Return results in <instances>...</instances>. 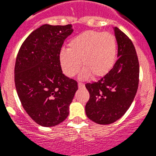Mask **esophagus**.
I'll return each mask as SVG.
<instances>
[{
	"label": "esophagus",
	"instance_id": "obj_1",
	"mask_svg": "<svg viewBox=\"0 0 156 156\" xmlns=\"http://www.w3.org/2000/svg\"><path fill=\"white\" fill-rule=\"evenodd\" d=\"M78 87H79L80 88H83L84 87V84L82 83H78Z\"/></svg>",
	"mask_w": 156,
	"mask_h": 156
}]
</instances>
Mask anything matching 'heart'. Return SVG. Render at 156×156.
<instances>
[{
	"label": "heart",
	"instance_id": "1",
	"mask_svg": "<svg viewBox=\"0 0 156 156\" xmlns=\"http://www.w3.org/2000/svg\"><path fill=\"white\" fill-rule=\"evenodd\" d=\"M117 43L113 34L108 32L87 30L72 38L68 49H62L59 59L63 72L74 76L81 66L83 69L80 77L84 80L107 74L115 64Z\"/></svg>",
	"mask_w": 156,
	"mask_h": 156
}]
</instances>
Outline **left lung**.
I'll use <instances>...</instances> for the list:
<instances>
[{
    "label": "left lung",
    "mask_w": 156,
    "mask_h": 156,
    "mask_svg": "<svg viewBox=\"0 0 156 156\" xmlns=\"http://www.w3.org/2000/svg\"><path fill=\"white\" fill-rule=\"evenodd\" d=\"M113 30L118 44V60L99 80L85 84L90 93L85 106L87 116L102 125L112 123L126 113L139 83V62L133 43L119 28Z\"/></svg>",
    "instance_id": "obj_1"
}]
</instances>
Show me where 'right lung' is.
I'll return each mask as SVG.
<instances>
[{"label": "right lung", "instance_id": "right-lung-1", "mask_svg": "<svg viewBox=\"0 0 156 156\" xmlns=\"http://www.w3.org/2000/svg\"><path fill=\"white\" fill-rule=\"evenodd\" d=\"M73 26L43 25L23 43L16 58L15 83L22 105L37 124L61 123L78 90L77 82L62 73L59 55Z\"/></svg>", "mask_w": 156, "mask_h": 156}]
</instances>
